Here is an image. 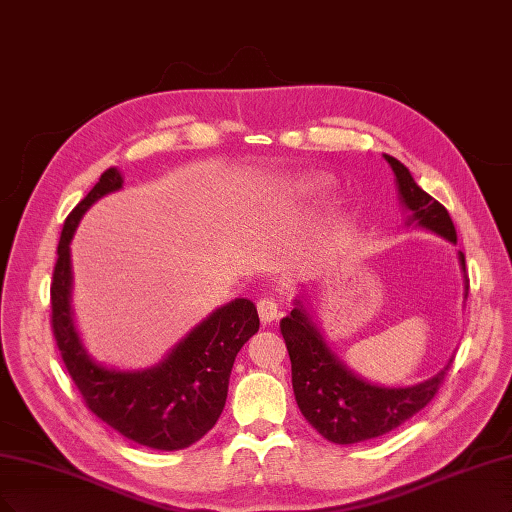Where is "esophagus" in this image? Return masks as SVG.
Masks as SVG:
<instances>
[{
    "label": "esophagus",
    "mask_w": 512,
    "mask_h": 512,
    "mask_svg": "<svg viewBox=\"0 0 512 512\" xmlns=\"http://www.w3.org/2000/svg\"><path fill=\"white\" fill-rule=\"evenodd\" d=\"M256 309H258V315H260L262 324H271L273 320H277V315H279V303H277V298H273V296H269V294L260 298Z\"/></svg>",
    "instance_id": "34e87169"
}]
</instances>
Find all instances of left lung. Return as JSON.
<instances>
[{
  "label": "left lung",
  "instance_id": "left-lung-1",
  "mask_svg": "<svg viewBox=\"0 0 512 512\" xmlns=\"http://www.w3.org/2000/svg\"><path fill=\"white\" fill-rule=\"evenodd\" d=\"M385 161L396 175L400 199L413 214V220L455 243L457 233L445 205L421 190L411 171L394 156L385 154ZM460 262L468 290L462 252ZM281 334L292 362V387L298 409L317 432L337 445H354L402 426L432 402L453 364L451 360L436 377L413 387H379L356 377L337 360L301 305L281 320Z\"/></svg>",
  "mask_w": 512,
  "mask_h": 512
}]
</instances>
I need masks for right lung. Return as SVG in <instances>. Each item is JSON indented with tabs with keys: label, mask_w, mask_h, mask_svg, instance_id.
Listing matches in <instances>:
<instances>
[{
	"label": "right lung",
	"mask_w": 512,
	"mask_h": 512,
	"mask_svg": "<svg viewBox=\"0 0 512 512\" xmlns=\"http://www.w3.org/2000/svg\"><path fill=\"white\" fill-rule=\"evenodd\" d=\"M122 186L116 169L101 173L93 190L65 218L50 284V326L61 360L86 404L110 428L137 445L178 451L203 438L224 409L228 377L243 343L258 332L252 301L237 298L192 330L169 358L142 373H118L86 356L69 313V241L84 211Z\"/></svg>",
	"instance_id": "obj_1"
}]
</instances>
